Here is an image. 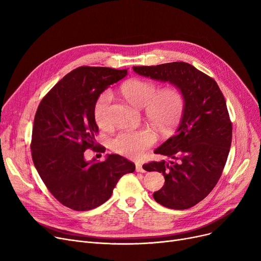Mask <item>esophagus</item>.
I'll use <instances>...</instances> for the list:
<instances>
[{
  "label": "esophagus",
  "mask_w": 261,
  "mask_h": 261,
  "mask_svg": "<svg viewBox=\"0 0 261 261\" xmlns=\"http://www.w3.org/2000/svg\"><path fill=\"white\" fill-rule=\"evenodd\" d=\"M135 169L138 172H145V169L143 168V165L141 163H136L135 164Z\"/></svg>",
  "instance_id": "1"
}]
</instances>
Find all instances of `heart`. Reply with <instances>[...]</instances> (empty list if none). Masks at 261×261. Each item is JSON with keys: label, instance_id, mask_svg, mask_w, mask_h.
Here are the masks:
<instances>
[{"label": "heart", "instance_id": "obj_1", "mask_svg": "<svg viewBox=\"0 0 261 261\" xmlns=\"http://www.w3.org/2000/svg\"><path fill=\"white\" fill-rule=\"evenodd\" d=\"M154 82L133 79L121 86V93L132 106L145 108V113L150 122L160 131L172 129L180 121L184 110V95L176 87H167L160 91ZM112 100L109 91L102 92L94 106V118L99 127L108 125V108ZM155 142V135L149 128L119 133L112 142L115 152L128 158L138 159L145 150Z\"/></svg>", "mask_w": 261, "mask_h": 261}]
</instances>
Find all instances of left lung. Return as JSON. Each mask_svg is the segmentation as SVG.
<instances>
[{
    "instance_id": "8db88e82",
    "label": "left lung",
    "mask_w": 261,
    "mask_h": 261,
    "mask_svg": "<svg viewBox=\"0 0 261 261\" xmlns=\"http://www.w3.org/2000/svg\"><path fill=\"white\" fill-rule=\"evenodd\" d=\"M144 77L169 82L184 95V110L175 133L154 150L168 156L143 166L162 172L164 186L154 200L172 210H187L202 201L220 179L231 143V122L217 82L186 62L133 66Z\"/></svg>"
}]
</instances>
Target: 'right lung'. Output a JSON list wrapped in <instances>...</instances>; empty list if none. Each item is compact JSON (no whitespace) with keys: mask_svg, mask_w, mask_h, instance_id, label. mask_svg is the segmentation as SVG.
Masks as SVG:
<instances>
[{"mask_svg":"<svg viewBox=\"0 0 261 261\" xmlns=\"http://www.w3.org/2000/svg\"><path fill=\"white\" fill-rule=\"evenodd\" d=\"M127 70L80 66L66 74L41 100L34 120L32 156L43 183L64 206L85 212L112 196L120 177L135 165L118 154L103 162L87 161L85 151L96 147L98 126L94 106L110 86L126 77Z\"/></svg>","mask_w":261,"mask_h":261,"instance_id":"add662e5","label":"right lung"}]
</instances>
